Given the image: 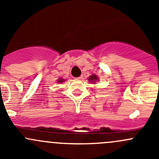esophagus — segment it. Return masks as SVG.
Wrapping results in <instances>:
<instances>
[{"label": "esophagus", "instance_id": "obj_1", "mask_svg": "<svg viewBox=\"0 0 159 159\" xmlns=\"http://www.w3.org/2000/svg\"><path fill=\"white\" fill-rule=\"evenodd\" d=\"M75 80H81V79H83V75H81V76H80V77H78V78H75Z\"/></svg>", "mask_w": 159, "mask_h": 159}]
</instances>
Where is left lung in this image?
<instances>
[{"instance_id": "left-lung-1", "label": "left lung", "mask_w": 159, "mask_h": 159, "mask_svg": "<svg viewBox=\"0 0 159 159\" xmlns=\"http://www.w3.org/2000/svg\"><path fill=\"white\" fill-rule=\"evenodd\" d=\"M89 80L90 81H91V82H95V81H97V80H98V77L96 76L95 75H91V76H90Z\"/></svg>"}]
</instances>
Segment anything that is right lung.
I'll return each mask as SVG.
<instances>
[{
	"label": "right lung",
	"instance_id": "obj_1",
	"mask_svg": "<svg viewBox=\"0 0 159 159\" xmlns=\"http://www.w3.org/2000/svg\"><path fill=\"white\" fill-rule=\"evenodd\" d=\"M58 81L59 83H61V82H63V81H64V80H63V79H59L58 81Z\"/></svg>",
	"mask_w": 159,
	"mask_h": 159
}]
</instances>
